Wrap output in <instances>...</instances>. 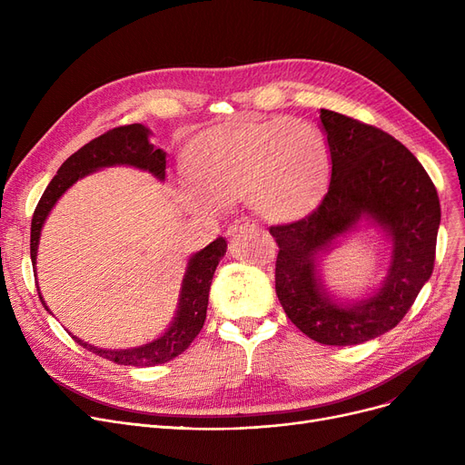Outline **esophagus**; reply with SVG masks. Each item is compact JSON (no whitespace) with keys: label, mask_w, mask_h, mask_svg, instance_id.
Wrapping results in <instances>:
<instances>
[{"label":"esophagus","mask_w":465,"mask_h":465,"mask_svg":"<svg viewBox=\"0 0 465 465\" xmlns=\"http://www.w3.org/2000/svg\"><path fill=\"white\" fill-rule=\"evenodd\" d=\"M252 228H254V224L251 223V220H247V218H239V220H233V223L230 224V228H228V235H239V233L247 232V230H252Z\"/></svg>","instance_id":"34e87169"}]
</instances>
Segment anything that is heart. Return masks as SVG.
<instances>
[{
    "label": "heart",
    "mask_w": 465,
    "mask_h": 465,
    "mask_svg": "<svg viewBox=\"0 0 465 465\" xmlns=\"http://www.w3.org/2000/svg\"><path fill=\"white\" fill-rule=\"evenodd\" d=\"M330 149L322 132L303 118L249 122L211 132L190 158L195 184L183 186L184 203L216 213L245 198L270 223L303 214L330 179Z\"/></svg>",
    "instance_id": "obj_1"
}]
</instances>
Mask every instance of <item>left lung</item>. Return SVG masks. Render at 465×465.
Returning <instances> with one entry per match:
<instances>
[{"label":"left lung","instance_id":"1","mask_svg":"<svg viewBox=\"0 0 465 465\" xmlns=\"http://www.w3.org/2000/svg\"><path fill=\"white\" fill-rule=\"evenodd\" d=\"M331 181L319 207L296 223L272 226L279 245L277 298L288 319L322 345H360L400 324L428 282L441 223L437 190L422 163L386 132L321 109ZM361 222L391 241L389 273L361 301H335L318 258Z\"/></svg>","mask_w":465,"mask_h":465}]
</instances>
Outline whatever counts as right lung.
<instances>
[{
	"instance_id": "obj_1",
	"label": "right lung",
	"mask_w": 465,
	"mask_h": 465,
	"mask_svg": "<svg viewBox=\"0 0 465 465\" xmlns=\"http://www.w3.org/2000/svg\"><path fill=\"white\" fill-rule=\"evenodd\" d=\"M151 130L143 124H130L120 126L114 130H109L107 134L92 139L86 143L83 149H79L75 154H71L58 173L51 181L43 192L41 200L35 207L34 218H32V237H30V254L32 263L35 267L37 260V247L39 237L46 216L51 214L56 202L65 193L67 188H71L79 179L95 173L104 167L113 165H130L143 171H149L158 181L165 179V153L162 149H154L151 143ZM228 242L226 239L218 237L216 241L209 242V245L195 254L190 256L186 273L181 284L179 303L173 321H171L169 328L156 337L154 341L141 347L134 349H97L86 341L73 335L81 347L86 351L107 358L120 365H141V368H149V365L165 363L173 360L181 352H184L192 341L195 339L203 328L205 316H207V303H209V290L213 282V275L218 262L226 254ZM39 290V286H37ZM41 303L46 311H51L43 302V296L39 292Z\"/></svg>"
}]
</instances>
